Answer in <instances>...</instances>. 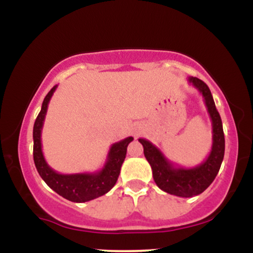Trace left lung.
I'll return each instance as SVG.
<instances>
[{"mask_svg": "<svg viewBox=\"0 0 253 253\" xmlns=\"http://www.w3.org/2000/svg\"><path fill=\"white\" fill-rule=\"evenodd\" d=\"M194 88L199 90L207 107L211 120V150L201 164L193 168H183L170 162L156 145L144 138H139L143 145L145 158L151 165L153 179L159 189L179 197H193L203 193L214 181L225 155V135L222 121L216 110L208 85L196 77H188Z\"/></svg>", "mask_w": 253, "mask_h": 253, "instance_id": "obj_1", "label": "left lung"}]
</instances>
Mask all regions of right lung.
I'll return each mask as SVG.
<instances>
[{
  "label": "right lung",
  "instance_id": "1",
  "mask_svg": "<svg viewBox=\"0 0 253 253\" xmlns=\"http://www.w3.org/2000/svg\"><path fill=\"white\" fill-rule=\"evenodd\" d=\"M58 85H54L43 98L39 115L33 127V158L39 175L58 195L72 202H86L107 194L115 185L120 175L121 165L126 158L127 146L133 140L127 136L110 146L103 168L96 172L59 173L46 162L42 146V130L50 100Z\"/></svg>",
  "mask_w": 253,
  "mask_h": 253
}]
</instances>
